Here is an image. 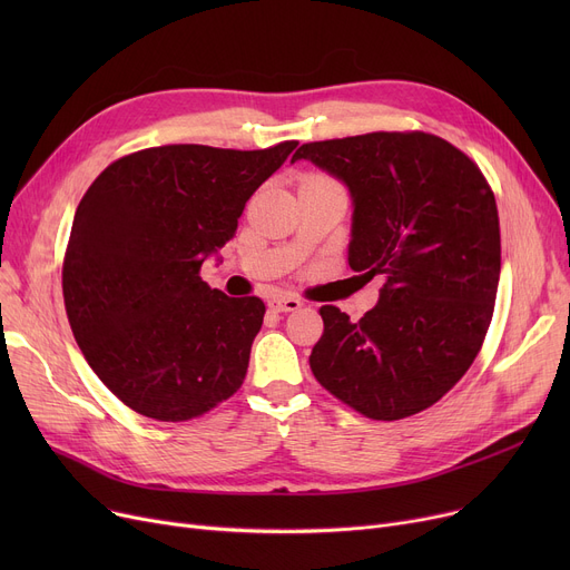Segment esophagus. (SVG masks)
Returning a JSON list of instances; mask_svg holds the SVG:
<instances>
[{
  "mask_svg": "<svg viewBox=\"0 0 570 570\" xmlns=\"http://www.w3.org/2000/svg\"><path fill=\"white\" fill-rule=\"evenodd\" d=\"M269 307L277 312H295L303 307V301H297V297H293V295H277L269 301Z\"/></svg>",
  "mask_w": 570,
  "mask_h": 570,
  "instance_id": "34e87169",
  "label": "esophagus"
}]
</instances>
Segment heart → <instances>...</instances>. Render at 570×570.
Listing matches in <instances>:
<instances>
[{"label": "heart", "mask_w": 570, "mask_h": 570, "mask_svg": "<svg viewBox=\"0 0 570 570\" xmlns=\"http://www.w3.org/2000/svg\"><path fill=\"white\" fill-rule=\"evenodd\" d=\"M314 177H323V175H314Z\"/></svg>", "instance_id": "1"}]
</instances>
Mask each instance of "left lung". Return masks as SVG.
<instances>
[{"label": "left lung", "mask_w": 570, "mask_h": 570, "mask_svg": "<svg viewBox=\"0 0 570 570\" xmlns=\"http://www.w3.org/2000/svg\"><path fill=\"white\" fill-rule=\"evenodd\" d=\"M353 198L348 265L385 279L361 321L323 305L309 367L372 421L436 404L466 374L494 314L501 233L492 187L462 149L425 131L305 142Z\"/></svg>", "instance_id": "8db88e82"}]
</instances>
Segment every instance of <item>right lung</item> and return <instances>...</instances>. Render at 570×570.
<instances>
[{"instance_id":"right-lung-1","label":"right lung","mask_w":570,"mask_h":570,"mask_svg":"<svg viewBox=\"0 0 570 570\" xmlns=\"http://www.w3.org/2000/svg\"><path fill=\"white\" fill-rule=\"evenodd\" d=\"M295 145L147 147L85 191L62 265L65 307L89 367L136 413L185 423L243 385L265 305L209 288L200 265Z\"/></svg>"}]
</instances>
